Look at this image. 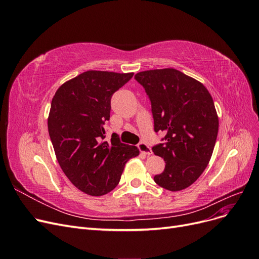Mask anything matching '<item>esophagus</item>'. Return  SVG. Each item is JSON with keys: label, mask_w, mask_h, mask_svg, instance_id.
Segmentation results:
<instances>
[{"label": "esophagus", "mask_w": 259, "mask_h": 259, "mask_svg": "<svg viewBox=\"0 0 259 259\" xmlns=\"http://www.w3.org/2000/svg\"><path fill=\"white\" fill-rule=\"evenodd\" d=\"M137 147H138V149H139V151L142 152L143 154H146V155H150V154H152L151 148L149 147L146 143H139Z\"/></svg>", "instance_id": "obj_1"}]
</instances>
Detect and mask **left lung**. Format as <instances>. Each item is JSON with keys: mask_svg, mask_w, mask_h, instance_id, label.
<instances>
[{"mask_svg": "<svg viewBox=\"0 0 259 259\" xmlns=\"http://www.w3.org/2000/svg\"><path fill=\"white\" fill-rule=\"evenodd\" d=\"M135 80L150 99L154 132L162 144L152 147L165 161L154 182L169 191L186 189L206 168L218 134V116L205 86L176 69L139 72Z\"/></svg>", "mask_w": 259, "mask_h": 259, "instance_id": "left-lung-1", "label": "left lung"}]
</instances>
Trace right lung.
Masks as SVG:
<instances>
[{
	"mask_svg": "<svg viewBox=\"0 0 259 259\" xmlns=\"http://www.w3.org/2000/svg\"><path fill=\"white\" fill-rule=\"evenodd\" d=\"M134 73L86 71L62 84L53 97L49 134L61 169L77 189L99 197L119 184L125 163L139 154L113 133L106 142L111 97Z\"/></svg>",
	"mask_w": 259,
	"mask_h": 259,
	"instance_id": "right-lung-1",
	"label": "right lung"
}]
</instances>
